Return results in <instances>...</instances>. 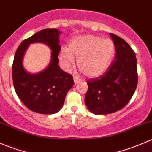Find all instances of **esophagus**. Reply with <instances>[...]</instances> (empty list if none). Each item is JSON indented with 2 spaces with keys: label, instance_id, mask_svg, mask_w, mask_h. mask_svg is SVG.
Here are the masks:
<instances>
[{
  "label": "esophagus",
  "instance_id": "obj_1",
  "mask_svg": "<svg viewBox=\"0 0 152 152\" xmlns=\"http://www.w3.org/2000/svg\"><path fill=\"white\" fill-rule=\"evenodd\" d=\"M74 82H75V84L77 85V84H78L80 82V80L78 78H77L76 77H74Z\"/></svg>",
  "mask_w": 152,
  "mask_h": 152
}]
</instances>
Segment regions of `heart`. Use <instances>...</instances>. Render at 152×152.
Wrapping results in <instances>:
<instances>
[{"label":"heart","instance_id":"obj_1","mask_svg":"<svg viewBox=\"0 0 152 152\" xmlns=\"http://www.w3.org/2000/svg\"><path fill=\"white\" fill-rule=\"evenodd\" d=\"M115 48L110 39L95 35L75 37L62 49L59 58L64 68L69 69L77 59L78 69L88 78L102 76L110 66L115 56Z\"/></svg>","mask_w":152,"mask_h":152}]
</instances>
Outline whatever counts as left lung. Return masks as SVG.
<instances>
[{
  "mask_svg": "<svg viewBox=\"0 0 152 152\" xmlns=\"http://www.w3.org/2000/svg\"><path fill=\"white\" fill-rule=\"evenodd\" d=\"M115 47V60L103 75L87 81L85 103L96 115L115 113L126 105L137 85V60L129 44L110 34Z\"/></svg>",
  "mask_w": 152,
  "mask_h": 152,
  "instance_id": "obj_1",
  "label": "left lung"
}]
</instances>
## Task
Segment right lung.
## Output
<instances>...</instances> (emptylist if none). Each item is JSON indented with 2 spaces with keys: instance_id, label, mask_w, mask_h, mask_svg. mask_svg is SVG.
I'll list each match as a JSON object with an SVG mask.
<instances>
[{
  "instance_id": "right-lung-1",
  "label": "right lung",
  "mask_w": 152,
  "mask_h": 152,
  "mask_svg": "<svg viewBox=\"0 0 152 152\" xmlns=\"http://www.w3.org/2000/svg\"><path fill=\"white\" fill-rule=\"evenodd\" d=\"M61 31L56 28L43 29L21 42L15 53L12 65V79L15 91L23 104L34 112L56 113L64 103L66 96L74 85L72 76L61 69L58 56ZM43 43L51 50V62L36 74L27 72L23 66V57L29 45Z\"/></svg>"
}]
</instances>
